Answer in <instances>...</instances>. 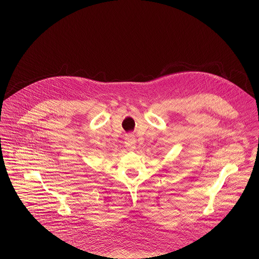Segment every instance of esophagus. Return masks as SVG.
<instances>
[{"mask_svg":"<svg viewBox=\"0 0 259 259\" xmlns=\"http://www.w3.org/2000/svg\"><path fill=\"white\" fill-rule=\"evenodd\" d=\"M125 146L128 150H134L136 148V139L133 135L125 137Z\"/></svg>","mask_w":259,"mask_h":259,"instance_id":"obj_1","label":"esophagus"}]
</instances>
